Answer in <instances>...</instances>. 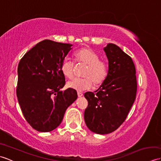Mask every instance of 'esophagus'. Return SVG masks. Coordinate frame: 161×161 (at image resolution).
Here are the masks:
<instances>
[{
  "label": "esophagus",
  "instance_id": "esophagus-1",
  "mask_svg": "<svg viewBox=\"0 0 161 161\" xmlns=\"http://www.w3.org/2000/svg\"><path fill=\"white\" fill-rule=\"evenodd\" d=\"M77 95H78L79 97H81L83 96V93H81V92H77Z\"/></svg>",
  "mask_w": 161,
  "mask_h": 161
}]
</instances>
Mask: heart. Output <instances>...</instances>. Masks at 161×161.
I'll return each mask as SVG.
<instances>
[{"label": "heart", "instance_id": "obj_1", "mask_svg": "<svg viewBox=\"0 0 161 161\" xmlns=\"http://www.w3.org/2000/svg\"><path fill=\"white\" fill-rule=\"evenodd\" d=\"M75 59L77 62L87 65L83 73L84 78H76L68 81L67 86L78 91L89 89L93 86L102 84L107 75L106 64L99 60V56L93 50L84 47L75 53ZM61 73L67 78H72L74 75V64L71 61L65 59L61 64Z\"/></svg>", "mask_w": 161, "mask_h": 161}]
</instances>
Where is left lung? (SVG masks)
<instances>
[{"label":"left lung","instance_id":"obj_1","mask_svg":"<svg viewBox=\"0 0 161 161\" xmlns=\"http://www.w3.org/2000/svg\"><path fill=\"white\" fill-rule=\"evenodd\" d=\"M108 61L107 77L94 93L86 92L88 105L84 120L91 131L107 134L117 129L127 116L135 101L137 82L134 64L115 44L104 47Z\"/></svg>","mask_w":161,"mask_h":161}]
</instances>
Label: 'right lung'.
<instances>
[{"instance_id": "right-lung-1", "label": "right lung", "mask_w": 161, "mask_h": 161, "mask_svg": "<svg viewBox=\"0 0 161 161\" xmlns=\"http://www.w3.org/2000/svg\"><path fill=\"white\" fill-rule=\"evenodd\" d=\"M73 44L43 40L30 50L18 66L16 95L25 119L33 129L49 132L62 121L67 108L77 100L60 69Z\"/></svg>"}]
</instances>
